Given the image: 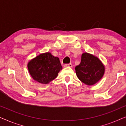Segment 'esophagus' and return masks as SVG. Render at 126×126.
Instances as JSON below:
<instances>
[{
  "label": "esophagus",
  "instance_id": "obj_1",
  "mask_svg": "<svg viewBox=\"0 0 126 126\" xmlns=\"http://www.w3.org/2000/svg\"><path fill=\"white\" fill-rule=\"evenodd\" d=\"M63 67L66 68V67H72V63H66V64L63 65Z\"/></svg>",
  "mask_w": 126,
  "mask_h": 126
}]
</instances>
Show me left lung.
<instances>
[{
	"label": "left lung",
	"instance_id": "1",
	"mask_svg": "<svg viewBox=\"0 0 126 126\" xmlns=\"http://www.w3.org/2000/svg\"><path fill=\"white\" fill-rule=\"evenodd\" d=\"M75 70L81 81L87 85H93L103 77L105 67L97 57L84 53L81 55V63L76 66Z\"/></svg>",
	"mask_w": 126,
	"mask_h": 126
}]
</instances>
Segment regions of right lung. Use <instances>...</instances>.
<instances>
[{
    "instance_id": "1",
    "label": "right lung",
    "mask_w": 126,
    "mask_h": 126,
    "mask_svg": "<svg viewBox=\"0 0 126 126\" xmlns=\"http://www.w3.org/2000/svg\"><path fill=\"white\" fill-rule=\"evenodd\" d=\"M27 67L32 78L44 84L49 83L56 79L63 69L59 58L49 52L39 54L30 60Z\"/></svg>"
}]
</instances>
